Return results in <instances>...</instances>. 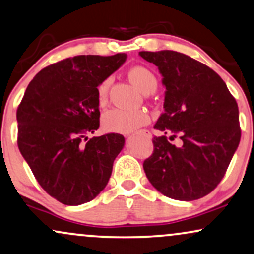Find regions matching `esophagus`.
<instances>
[{"label":"esophagus","mask_w":254,"mask_h":254,"mask_svg":"<svg viewBox=\"0 0 254 254\" xmlns=\"http://www.w3.org/2000/svg\"><path fill=\"white\" fill-rule=\"evenodd\" d=\"M139 134H141V135H144L145 138H147V139L151 138V133L148 132V130H141V132H139Z\"/></svg>","instance_id":"34e87169"}]
</instances>
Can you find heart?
<instances>
[{"label": "heart", "mask_w": 254, "mask_h": 254, "mask_svg": "<svg viewBox=\"0 0 254 254\" xmlns=\"http://www.w3.org/2000/svg\"><path fill=\"white\" fill-rule=\"evenodd\" d=\"M128 77L132 84L142 94H151L157 89V78L153 72L144 66L130 68ZM110 79H104L97 88L98 103L103 104L107 100V94ZM148 122V115L142 110H125L113 108L107 110L102 116L104 129L114 133H128L138 129Z\"/></svg>", "instance_id": "heart-1"}]
</instances>
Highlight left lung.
Listing matches in <instances>:
<instances>
[{"mask_svg":"<svg viewBox=\"0 0 254 254\" xmlns=\"http://www.w3.org/2000/svg\"><path fill=\"white\" fill-rule=\"evenodd\" d=\"M139 56L156 65L166 89L164 113L154 125L163 135L153 138L145 174L170 198L203 197L221 182L239 146L237 101L215 71L189 56L169 50ZM176 137L178 145L168 141Z\"/></svg>","mask_w":254,"mask_h":254,"instance_id":"1","label":"left lung"}]
</instances>
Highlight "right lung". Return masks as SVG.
Here are the masks:
<instances>
[{
	"instance_id": "right-lung-1",
	"label": "right lung",
	"mask_w": 254,
	"mask_h": 254,
	"mask_svg": "<svg viewBox=\"0 0 254 254\" xmlns=\"http://www.w3.org/2000/svg\"><path fill=\"white\" fill-rule=\"evenodd\" d=\"M127 55L76 56L43 68L16 112L17 146L38 183L63 204L94 199L108 183L124 135L86 134L100 126L97 86Z\"/></svg>"
}]
</instances>
